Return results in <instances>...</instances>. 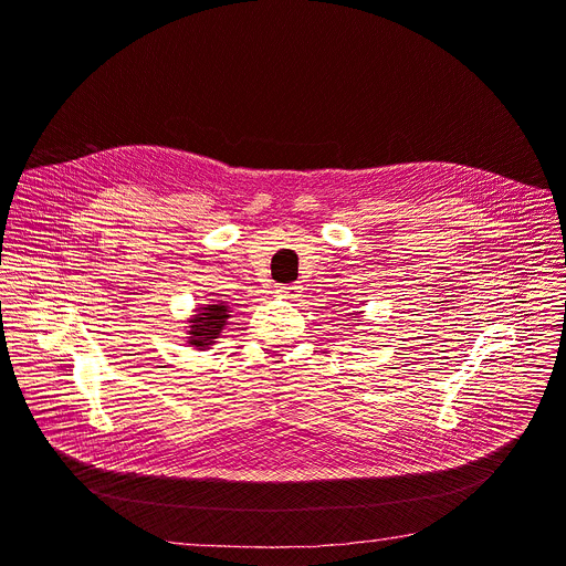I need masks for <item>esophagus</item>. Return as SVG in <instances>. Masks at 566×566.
<instances>
[{"label":"esophagus","mask_w":566,"mask_h":566,"mask_svg":"<svg viewBox=\"0 0 566 566\" xmlns=\"http://www.w3.org/2000/svg\"><path fill=\"white\" fill-rule=\"evenodd\" d=\"M300 289H303V286H300V284H282V286H277V293L280 295H284V297H297L300 295Z\"/></svg>","instance_id":"34e87169"}]
</instances>
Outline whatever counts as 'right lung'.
<instances>
[{
  "label": "right lung",
  "instance_id": "right-lung-1",
  "mask_svg": "<svg viewBox=\"0 0 566 566\" xmlns=\"http://www.w3.org/2000/svg\"><path fill=\"white\" fill-rule=\"evenodd\" d=\"M228 305H207L202 307V314H196L188 323L191 325V336H188V344L196 348H207L213 344V338H218L220 329L228 325Z\"/></svg>",
  "mask_w": 566,
  "mask_h": 566
}]
</instances>
